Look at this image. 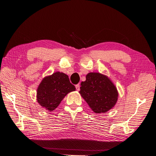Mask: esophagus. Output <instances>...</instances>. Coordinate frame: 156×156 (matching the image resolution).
I'll list each match as a JSON object with an SVG mask.
<instances>
[{
    "label": "esophagus",
    "instance_id": "34e87169",
    "mask_svg": "<svg viewBox=\"0 0 156 156\" xmlns=\"http://www.w3.org/2000/svg\"><path fill=\"white\" fill-rule=\"evenodd\" d=\"M80 84L78 83V84H77V85H76V90L77 91H80Z\"/></svg>",
    "mask_w": 156,
    "mask_h": 156
}]
</instances>
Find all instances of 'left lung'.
<instances>
[{
    "label": "left lung",
    "mask_w": 156,
    "mask_h": 156,
    "mask_svg": "<svg viewBox=\"0 0 156 156\" xmlns=\"http://www.w3.org/2000/svg\"><path fill=\"white\" fill-rule=\"evenodd\" d=\"M81 96L97 114L105 113L113 108L118 97L117 89L105 75L90 73L80 84Z\"/></svg>",
    "instance_id": "8db88e82"
}]
</instances>
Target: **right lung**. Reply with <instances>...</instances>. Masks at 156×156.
Listing matches in <instances>:
<instances>
[{
    "instance_id": "1",
    "label": "right lung",
    "mask_w": 156,
    "mask_h": 156,
    "mask_svg": "<svg viewBox=\"0 0 156 156\" xmlns=\"http://www.w3.org/2000/svg\"><path fill=\"white\" fill-rule=\"evenodd\" d=\"M75 90V86L70 82L67 75L56 72L44 78L40 83L37 89V101L42 107L51 112L69 93Z\"/></svg>"
}]
</instances>
